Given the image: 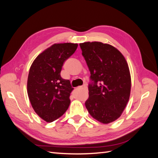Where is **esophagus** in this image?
Instances as JSON below:
<instances>
[{"mask_svg":"<svg viewBox=\"0 0 158 158\" xmlns=\"http://www.w3.org/2000/svg\"><path fill=\"white\" fill-rule=\"evenodd\" d=\"M80 88H85V89H86L87 88V86L85 85H84L83 86H82V87H80Z\"/></svg>","mask_w":158,"mask_h":158,"instance_id":"1","label":"esophagus"}]
</instances>
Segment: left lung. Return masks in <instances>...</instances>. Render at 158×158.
<instances>
[{
  "label": "left lung",
  "instance_id": "left-lung-1",
  "mask_svg": "<svg viewBox=\"0 0 158 158\" xmlns=\"http://www.w3.org/2000/svg\"><path fill=\"white\" fill-rule=\"evenodd\" d=\"M90 72L85 107L93 118L108 124L121 115L131 94L128 66L121 52L102 42L80 44Z\"/></svg>",
  "mask_w": 158,
  "mask_h": 158
}]
</instances>
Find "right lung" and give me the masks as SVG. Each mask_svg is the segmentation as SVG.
Returning a JSON list of instances; mask_svg holds the SVG:
<instances>
[{
    "label": "right lung",
    "mask_w": 158,
    "mask_h": 158,
    "mask_svg": "<svg viewBox=\"0 0 158 158\" xmlns=\"http://www.w3.org/2000/svg\"><path fill=\"white\" fill-rule=\"evenodd\" d=\"M77 47V44H55L38 55L31 66L28 97L35 112L46 122L55 121L69 107L74 88L69 80L61 78L60 71Z\"/></svg>",
    "instance_id": "right-lung-1"
}]
</instances>
